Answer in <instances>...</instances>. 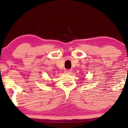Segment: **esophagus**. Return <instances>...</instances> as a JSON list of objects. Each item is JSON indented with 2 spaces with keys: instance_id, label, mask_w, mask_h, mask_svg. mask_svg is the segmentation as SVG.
I'll return each mask as SVG.
<instances>
[{
  "instance_id": "1",
  "label": "esophagus",
  "mask_w": 128,
  "mask_h": 128,
  "mask_svg": "<svg viewBox=\"0 0 128 128\" xmlns=\"http://www.w3.org/2000/svg\"><path fill=\"white\" fill-rule=\"evenodd\" d=\"M72 72V70H67L64 71L65 74H70Z\"/></svg>"
}]
</instances>
